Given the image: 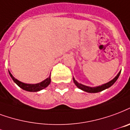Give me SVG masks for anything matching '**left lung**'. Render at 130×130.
Returning <instances> with one entry per match:
<instances>
[{"label":"left lung","instance_id":"left-lung-1","mask_svg":"<svg viewBox=\"0 0 130 130\" xmlns=\"http://www.w3.org/2000/svg\"><path fill=\"white\" fill-rule=\"evenodd\" d=\"M121 70L118 73V74L116 75V76L113 78V79L109 81L108 83H106L103 85H99V86H96V87H89V86H86V85H84L81 84V83H79L78 82H77L76 80H75L74 78H73V80H74V84L76 85V86L79 88L80 89H81L84 92H88V93H97V92H101L103 90H105V89L109 88L114 84V83L116 82L117 79L119 78V76H120V74H121Z\"/></svg>","mask_w":130,"mask_h":130}]
</instances>
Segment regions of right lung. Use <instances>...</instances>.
<instances>
[{"mask_svg": "<svg viewBox=\"0 0 130 130\" xmlns=\"http://www.w3.org/2000/svg\"><path fill=\"white\" fill-rule=\"evenodd\" d=\"M9 74L10 75V76L12 78V80H14V82L19 87H21V89L25 90V91H27V92H34L41 91L42 89H45V87H47L51 83V75H50L49 77L47 78L45 80H43L42 82L38 83H36V84H29V83H25L21 82V81L19 80L18 79L15 78L9 71Z\"/></svg>", "mask_w": 130, "mask_h": 130, "instance_id": "add662e5", "label": "right lung"}]
</instances>
